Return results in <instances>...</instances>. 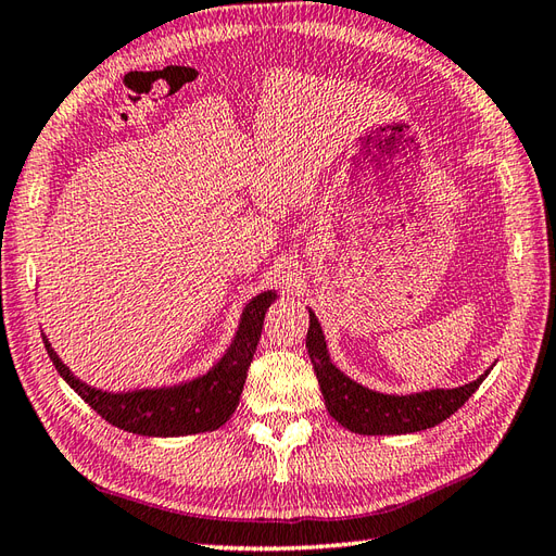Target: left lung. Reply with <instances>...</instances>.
Here are the masks:
<instances>
[{
	"mask_svg": "<svg viewBox=\"0 0 556 556\" xmlns=\"http://www.w3.org/2000/svg\"><path fill=\"white\" fill-rule=\"evenodd\" d=\"M307 352L319 380L329 414L357 434H406L434 427L453 416L472 396L489 371L475 382L453 390H430L410 396L371 392L343 376L326 354V343L317 317L309 312Z\"/></svg>",
	"mask_w": 556,
	"mask_h": 556,
	"instance_id": "left-lung-1",
	"label": "left lung"
}]
</instances>
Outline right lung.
<instances>
[{"mask_svg": "<svg viewBox=\"0 0 556 556\" xmlns=\"http://www.w3.org/2000/svg\"><path fill=\"white\" fill-rule=\"evenodd\" d=\"M275 293L267 291L255 295L247 305L244 317L239 324V333L232 348L227 350L220 364L211 374L197 378L188 386L168 390H140L126 394H110L84 386L70 368L55 357L49 340L45 345L53 366L65 382L73 388L96 414H101L108 422L119 430L146 434V437H182L218 430L235 414L241 390H244L249 366L253 362L255 348H258L263 319L267 307L273 305Z\"/></svg>", "mask_w": 556, "mask_h": 556, "instance_id": "add662e5", "label": "right lung"}]
</instances>
